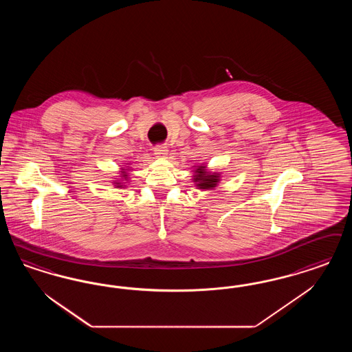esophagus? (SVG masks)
<instances>
[{"instance_id":"1","label":"esophagus","mask_w":352,"mask_h":352,"mask_svg":"<svg viewBox=\"0 0 352 352\" xmlns=\"http://www.w3.org/2000/svg\"><path fill=\"white\" fill-rule=\"evenodd\" d=\"M155 155H157V157H164V155H168V149H166V146H164L162 144L155 145Z\"/></svg>"}]
</instances>
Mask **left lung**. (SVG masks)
<instances>
[{"mask_svg": "<svg viewBox=\"0 0 352 352\" xmlns=\"http://www.w3.org/2000/svg\"><path fill=\"white\" fill-rule=\"evenodd\" d=\"M203 168L204 166H197V169L195 170L197 174H195V178H194L195 181L194 182H197L199 188H212V187H214L216 183L219 181V175H216V174L208 175L201 170Z\"/></svg>", "mask_w": 352, "mask_h": 352, "instance_id": "obj_1", "label": "left lung"}]
</instances>
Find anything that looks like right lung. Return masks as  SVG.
Returning <instances> with one entry per match:
<instances>
[{"label":"right lung","mask_w":352,"mask_h":352,"mask_svg":"<svg viewBox=\"0 0 352 352\" xmlns=\"http://www.w3.org/2000/svg\"><path fill=\"white\" fill-rule=\"evenodd\" d=\"M123 174H124V173H123ZM124 177H126V174H124ZM118 184H119V183H118Z\"/></svg>","instance_id":"1"}]
</instances>
